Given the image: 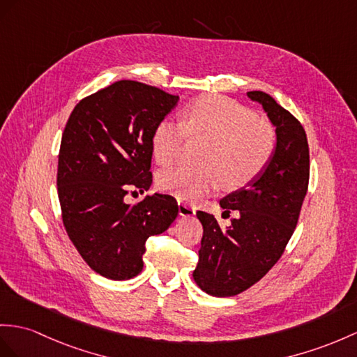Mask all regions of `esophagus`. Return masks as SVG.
Instances as JSON below:
<instances>
[{
    "label": "esophagus",
    "mask_w": 357,
    "mask_h": 357,
    "mask_svg": "<svg viewBox=\"0 0 357 357\" xmlns=\"http://www.w3.org/2000/svg\"><path fill=\"white\" fill-rule=\"evenodd\" d=\"M195 207L189 206L185 199L178 198V215L183 216V218H189V216H194L195 215Z\"/></svg>",
    "instance_id": "1"
}]
</instances>
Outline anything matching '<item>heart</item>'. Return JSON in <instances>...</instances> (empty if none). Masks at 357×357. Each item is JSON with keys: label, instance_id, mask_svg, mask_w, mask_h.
Returning <instances> with one entry per match:
<instances>
[{"label": "heart", "instance_id": "b5f03b06", "mask_svg": "<svg viewBox=\"0 0 357 357\" xmlns=\"http://www.w3.org/2000/svg\"><path fill=\"white\" fill-rule=\"evenodd\" d=\"M211 142L204 168L180 165L159 174L165 192L195 199L220 185L239 189L256 178L271 160L275 132L242 104L221 95H207L185 109L183 121L163 119L153 135V153L160 165L177 162L188 136Z\"/></svg>", "mask_w": 357, "mask_h": 357}]
</instances>
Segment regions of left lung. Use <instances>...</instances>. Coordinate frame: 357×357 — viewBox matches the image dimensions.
<instances>
[{
	"instance_id": "8db88e82",
	"label": "left lung",
	"mask_w": 357,
	"mask_h": 357,
	"mask_svg": "<svg viewBox=\"0 0 357 357\" xmlns=\"http://www.w3.org/2000/svg\"><path fill=\"white\" fill-rule=\"evenodd\" d=\"M247 95L275 127V150L256 178L220 202L222 215L236 213L229 227L222 229L211 213L197 212L203 239L192 275L213 297L241 294L275 265L297 225L309 185V145L298 119L271 95Z\"/></svg>"
}]
</instances>
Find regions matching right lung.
I'll list each match as a JSON object with an SVG mask.
<instances>
[{
    "label": "right lung",
    "mask_w": 357,
    "mask_h": 357,
    "mask_svg": "<svg viewBox=\"0 0 357 357\" xmlns=\"http://www.w3.org/2000/svg\"><path fill=\"white\" fill-rule=\"evenodd\" d=\"M177 102L178 95L121 80L82 100L68 119L57 168L62 218L84 262L106 279L141 273L146 239L177 218L171 195L126 203L130 188L150 189L154 130Z\"/></svg>",
    "instance_id": "right-lung-1"
}]
</instances>
